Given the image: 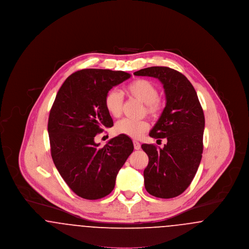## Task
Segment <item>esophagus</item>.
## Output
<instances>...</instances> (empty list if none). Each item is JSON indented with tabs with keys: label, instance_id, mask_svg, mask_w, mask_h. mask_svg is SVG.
Wrapping results in <instances>:
<instances>
[{
	"label": "esophagus",
	"instance_id": "1",
	"mask_svg": "<svg viewBox=\"0 0 249 249\" xmlns=\"http://www.w3.org/2000/svg\"><path fill=\"white\" fill-rule=\"evenodd\" d=\"M133 145H134V149H136V150H139V149L141 148V144H140V142H139L134 141V142H133Z\"/></svg>",
	"mask_w": 249,
	"mask_h": 249
}]
</instances>
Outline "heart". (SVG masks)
I'll return each instance as SVG.
<instances>
[{
	"label": "heart",
	"mask_w": 249,
	"mask_h": 249,
	"mask_svg": "<svg viewBox=\"0 0 249 249\" xmlns=\"http://www.w3.org/2000/svg\"><path fill=\"white\" fill-rule=\"evenodd\" d=\"M127 95L144 104L143 112L152 119L160 116L161 103L159 99V89L149 80L135 79L125 87ZM122 96L116 89H111L105 97V107L108 114L114 118H119L122 112ZM148 130V124L144 120H132L123 119L115 125V132L119 135H125L132 139H138Z\"/></svg>",
	"instance_id": "heart-1"
}]
</instances>
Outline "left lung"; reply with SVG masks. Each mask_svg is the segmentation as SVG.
<instances>
[{
  "instance_id": "1",
  "label": "left lung",
  "mask_w": 249,
  "mask_h": 249,
  "mask_svg": "<svg viewBox=\"0 0 249 249\" xmlns=\"http://www.w3.org/2000/svg\"><path fill=\"white\" fill-rule=\"evenodd\" d=\"M134 74L158 78L163 85L165 108L149 136L166 138L167 143L163 148L142 143V150L148 156L143 178L144 188L152 196L174 198L189 188L200 165L203 111L196 90L181 72L169 67L153 66Z\"/></svg>"
}]
</instances>
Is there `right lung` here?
<instances>
[{"mask_svg": "<svg viewBox=\"0 0 249 249\" xmlns=\"http://www.w3.org/2000/svg\"><path fill=\"white\" fill-rule=\"evenodd\" d=\"M130 73L84 69L62 84L51 107L48 130L51 157L59 175L76 195L104 198L114 190L119 170L133 151L130 137L119 135L104 147L95 142L103 128L114 125L105 97Z\"/></svg>", "mask_w": 249, "mask_h": 249, "instance_id": "add662e5", "label": "right lung"}]
</instances>
